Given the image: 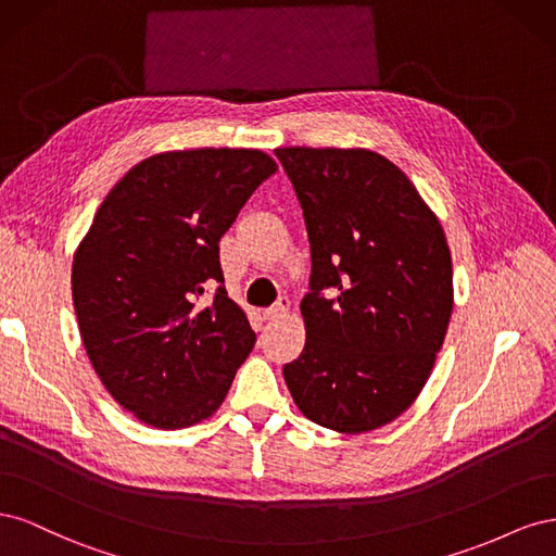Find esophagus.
Wrapping results in <instances>:
<instances>
[{
  "label": "esophagus",
  "instance_id": "obj_1",
  "mask_svg": "<svg viewBox=\"0 0 556 556\" xmlns=\"http://www.w3.org/2000/svg\"><path fill=\"white\" fill-rule=\"evenodd\" d=\"M285 313H290V299L288 296H280L274 306L264 308V317L266 319H274V317H282Z\"/></svg>",
  "mask_w": 556,
  "mask_h": 556
}]
</instances>
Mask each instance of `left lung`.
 <instances>
[{
	"label": "left lung",
	"instance_id": "1",
	"mask_svg": "<svg viewBox=\"0 0 556 556\" xmlns=\"http://www.w3.org/2000/svg\"><path fill=\"white\" fill-rule=\"evenodd\" d=\"M276 157L304 211L313 262L301 301L306 345L285 364V382L311 422L374 431L413 406L443 348L445 231L408 176L374 150L292 146Z\"/></svg>",
	"mask_w": 556,
	"mask_h": 556
}]
</instances>
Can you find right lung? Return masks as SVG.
Returning a JSON list of instances; mask_svg holds the SVG:
<instances>
[{"label": "right lung", "mask_w": 556, "mask_h": 556, "mask_svg": "<svg viewBox=\"0 0 556 556\" xmlns=\"http://www.w3.org/2000/svg\"><path fill=\"white\" fill-rule=\"evenodd\" d=\"M276 172L262 150H172L131 166L94 213L72 266L80 339L141 422L185 429L211 417L255 345L223 288L217 243ZM211 283L214 301L201 302Z\"/></svg>", "instance_id": "1"}]
</instances>
